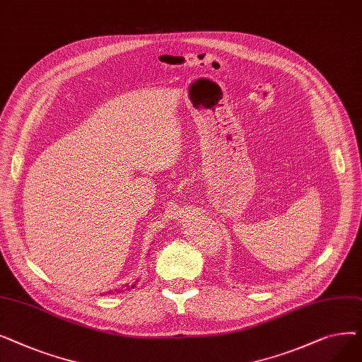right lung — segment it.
I'll list each match as a JSON object with an SVG mask.
<instances>
[{"instance_id":"add662e5","label":"right lung","mask_w":362,"mask_h":362,"mask_svg":"<svg viewBox=\"0 0 362 362\" xmlns=\"http://www.w3.org/2000/svg\"><path fill=\"white\" fill-rule=\"evenodd\" d=\"M123 288L129 291V289H133V288H135V284H129V283H127V284H124ZM116 292H122V289H116ZM108 293H112V291H108ZM101 295H103V293H101Z\"/></svg>"}]
</instances>
